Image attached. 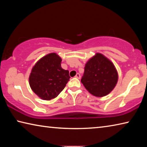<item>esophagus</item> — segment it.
<instances>
[{"label": "esophagus", "instance_id": "34e87169", "mask_svg": "<svg viewBox=\"0 0 147 147\" xmlns=\"http://www.w3.org/2000/svg\"><path fill=\"white\" fill-rule=\"evenodd\" d=\"M75 77L76 78H78V79L80 78V74L79 73H77L75 75Z\"/></svg>", "mask_w": 147, "mask_h": 147}]
</instances>
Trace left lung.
Segmentation results:
<instances>
[{
  "label": "left lung",
  "instance_id": "left-lung-1",
  "mask_svg": "<svg viewBox=\"0 0 147 147\" xmlns=\"http://www.w3.org/2000/svg\"><path fill=\"white\" fill-rule=\"evenodd\" d=\"M118 81V73L115 65L100 53L89 59L85 65L81 82L89 93L102 97L115 88Z\"/></svg>",
  "mask_w": 147,
  "mask_h": 147
}]
</instances>
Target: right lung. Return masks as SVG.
<instances>
[{
  "mask_svg": "<svg viewBox=\"0 0 147 147\" xmlns=\"http://www.w3.org/2000/svg\"><path fill=\"white\" fill-rule=\"evenodd\" d=\"M61 58L50 53L36 62L29 76L30 86L43 100L56 98L63 91L70 78L69 71L61 67Z\"/></svg>",
  "mask_w": 147,
  "mask_h": 147,
  "instance_id": "right-lung-1",
  "label": "right lung"
}]
</instances>
